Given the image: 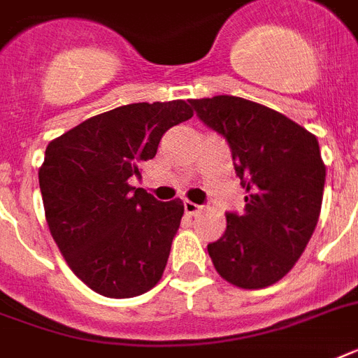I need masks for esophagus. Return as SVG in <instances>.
Masks as SVG:
<instances>
[{
	"mask_svg": "<svg viewBox=\"0 0 358 358\" xmlns=\"http://www.w3.org/2000/svg\"><path fill=\"white\" fill-rule=\"evenodd\" d=\"M184 210L187 215H195V213L201 212L202 206H199V204H195V202L191 201H184Z\"/></svg>",
	"mask_w": 358,
	"mask_h": 358,
	"instance_id": "obj_1",
	"label": "esophagus"
}]
</instances>
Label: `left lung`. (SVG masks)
Here are the masks:
<instances>
[{
    "instance_id": "8db88e82",
    "label": "left lung",
    "mask_w": 358,
    "mask_h": 358,
    "mask_svg": "<svg viewBox=\"0 0 358 358\" xmlns=\"http://www.w3.org/2000/svg\"><path fill=\"white\" fill-rule=\"evenodd\" d=\"M199 119L227 139L247 191L243 213H227L208 245L217 273L238 288L271 286L295 266L322 212L325 163L316 135L245 98L189 100Z\"/></svg>"
}]
</instances>
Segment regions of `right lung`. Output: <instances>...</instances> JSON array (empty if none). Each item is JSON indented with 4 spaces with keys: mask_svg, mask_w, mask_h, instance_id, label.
Instances as JSON below:
<instances>
[{
    "mask_svg": "<svg viewBox=\"0 0 358 358\" xmlns=\"http://www.w3.org/2000/svg\"><path fill=\"white\" fill-rule=\"evenodd\" d=\"M184 100L120 106L78 124L46 148L38 171L44 212L70 269L96 294L126 299L154 288L184 215L129 185L163 134L189 120Z\"/></svg>",
    "mask_w": 358,
    "mask_h": 358,
    "instance_id": "add662e5",
    "label": "right lung"
}]
</instances>
